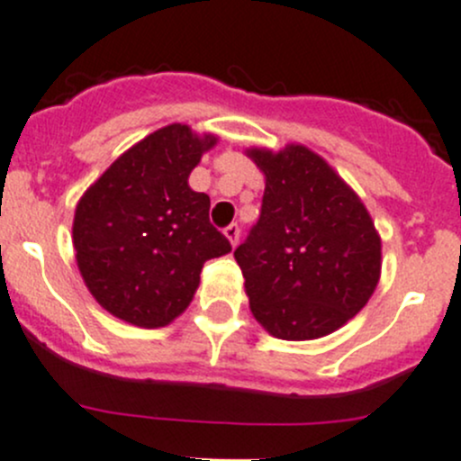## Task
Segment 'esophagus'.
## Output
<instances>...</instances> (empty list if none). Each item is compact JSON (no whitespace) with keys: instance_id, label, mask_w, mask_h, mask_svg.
<instances>
[{"instance_id":"obj_1","label":"esophagus","mask_w":461,"mask_h":461,"mask_svg":"<svg viewBox=\"0 0 461 461\" xmlns=\"http://www.w3.org/2000/svg\"><path fill=\"white\" fill-rule=\"evenodd\" d=\"M225 236H227V240L231 243V247H236V245H239V239H240V227L236 225V222H231L230 227H225Z\"/></svg>"}]
</instances>
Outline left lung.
<instances>
[{
  "label": "left lung",
  "mask_w": 461,
  "mask_h": 461,
  "mask_svg": "<svg viewBox=\"0 0 461 461\" xmlns=\"http://www.w3.org/2000/svg\"><path fill=\"white\" fill-rule=\"evenodd\" d=\"M265 174L260 218L234 258L254 318L280 340H318L375 292L382 240L351 185L307 145L249 148Z\"/></svg>",
  "instance_id": "left-lung-1"
}]
</instances>
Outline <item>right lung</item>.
Here are the masks:
<instances>
[{
    "instance_id": "add662e5",
    "label": "right lung",
    "mask_w": 461,
    "mask_h": 461,
    "mask_svg": "<svg viewBox=\"0 0 461 461\" xmlns=\"http://www.w3.org/2000/svg\"><path fill=\"white\" fill-rule=\"evenodd\" d=\"M216 143L185 123L166 125L125 149L77 203V267L114 318L166 327L190 307L203 265L231 251L210 222V196L187 183Z\"/></svg>"
}]
</instances>
